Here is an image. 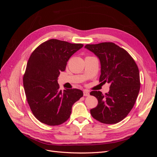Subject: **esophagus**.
Masks as SVG:
<instances>
[{
	"label": "esophagus",
	"instance_id": "1",
	"mask_svg": "<svg viewBox=\"0 0 157 157\" xmlns=\"http://www.w3.org/2000/svg\"><path fill=\"white\" fill-rule=\"evenodd\" d=\"M83 95L84 96H89V92L88 91V90H84L83 91Z\"/></svg>",
	"mask_w": 157,
	"mask_h": 157
}]
</instances>
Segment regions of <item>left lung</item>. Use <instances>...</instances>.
<instances>
[{
  "label": "left lung",
  "mask_w": 157,
  "mask_h": 157,
  "mask_svg": "<svg viewBox=\"0 0 157 157\" xmlns=\"http://www.w3.org/2000/svg\"><path fill=\"white\" fill-rule=\"evenodd\" d=\"M85 48L100 60L99 82L110 84L108 93L90 92L98 101L90 113L103 124H116L128 115L136 103L140 89L138 67L126 50L113 42L86 44Z\"/></svg>",
  "instance_id": "obj_1"
}]
</instances>
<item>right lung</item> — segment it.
Returning <instances> with one entry per match:
<instances>
[{
    "label": "right lung",
    "mask_w": 157,
    "mask_h": 157,
    "mask_svg": "<svg viewBox=\"0 0 157 157\" xmlns=\"http://www.w3.org/2000/svg\"><path fill=\"white\" fill-rule=\"evenodd\" d=\"M82 44L50 39L40 44L28 60L23 82L27 101L42 123L58 126L70 117L73 104L83 96L80 90H59L58 77Z\"/></svg>",
    "instance_id": "add662e5"
}]
</instances>
